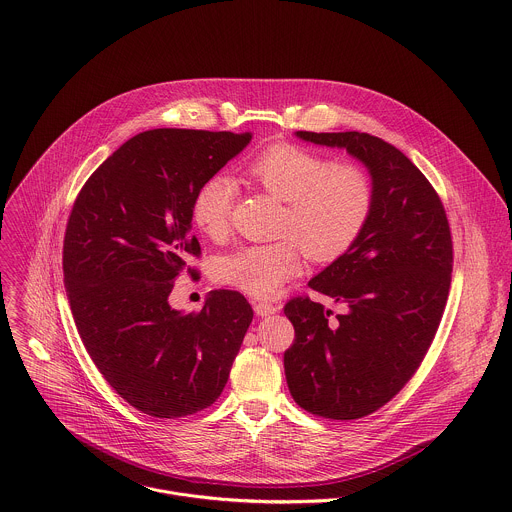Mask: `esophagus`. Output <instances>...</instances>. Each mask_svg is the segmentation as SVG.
<instances>
[{
	"label": "esophagus",
	"mask_w": 512,
	"mask_h": 512,
	"mask_svg": "<svg viewBox=\"0 0 512 512\" xmlns=\"http://www.w3.org/2000/svg\"><path fill=\"white\" fill-rule=\"evenodd\" d=\"M254 311H256V315L266 317V315H274V313H278V311H280V307H278V305H274V303H264V301H260V303H256V305H254Z\"/></svg>",
	"instance_id": "esophagus-1"
}]
</instances>
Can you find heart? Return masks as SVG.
I'll list each match as a JSON object with an SVG mask.
<instances>
[{
    "mask_svg": "<svg viewBox=\"0 0 512 512\" xmlns=\"http://www.w3.org/2000/svg\"><path fill=\"white\" fill-rule=\"evenodd\" d=\"M244 177L286 203L282 230L290 232L303 252L317 262L345 254L365 228L372 209L370 179L355 163H331L327 157L292 144H274L258 151ZM236 183L226 175L207 179L191 207L195 226L220 238L232 213ZM301 268L293 240L252 244L220 258L219 276L242 292L272 297Z\"/></svg>",
    "mask_w": 512,
    "mask_h": 512,
    "instance_id": "obj_1",
    "label": "heart"
}]
</instances>
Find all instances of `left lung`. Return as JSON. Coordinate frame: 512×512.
Wrapping results in <instances>:
<instances>
[{"label": "left lung", "mask_w": 512, "mask_h": 512, "mask_svg": "<svg viewBox=\"0 0 512 512\" xmlns=\"http://www.w3.org/2000/svg\"><path fill=\"white\" fill-rule=\"evenodd\" d=\"M315 146L347 149L370 175L372 209L353 246L309 280L347 303V313L307 297L284 313L295 341L284 355L288 388L307 412L357 420L396 396L438 331L451 282V234L422 171L380 138L361 132H295Z\"/></svg>", "instance_id": "8db88e82"}]
</instances>
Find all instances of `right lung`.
<instances>
[{
    "label": "right lung",
    "instance_id": "obj_1",
    "mask_svg": "<svg viewBox=\"0 0 512 512\" xmlns=\"http://www.w3.org/2000/svg\"><path fill=\"white\" fill-rule=\"evenodd\" d=\"M252 134L159 128L118 147L74 201L63 246L80 339L108 384L151 418L211 406L252 323L244 295L215 290L199 313L169 305L185 256H199V187Z\"/></svg>",
    "mask_w": 512,
    "mask_h": 512
}]
</instances>
